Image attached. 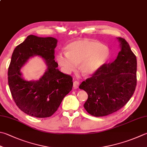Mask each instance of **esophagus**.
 Returning a JSON list of instances; mask_svg holds the SVG:
<instances>
[{
	"instance_id": "1",
	"label": "esophagus",
	"mask_w": 147,
	"mask_h": 147,
	"mask_svg": "<svg viewBox=\"0 0 147 147\" xmlns=\"http://www.w3.org/2000/svg\"><path fill=\"white\" fill-rule=\"evenodd\" d=\"M79 86V82L75 81L74 82V89H77Z\"/></svg>"
}]
</instances>
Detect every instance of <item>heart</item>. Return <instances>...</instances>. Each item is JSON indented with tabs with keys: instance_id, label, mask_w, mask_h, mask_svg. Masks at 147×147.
<instances>
[{
	"instance_id": "b5f03b06",
	"label": "heart",
	"mask_w": 147,
	"mask_h": 147,
	"mask_svg": "<svg viewBox=\"0 0 147 147\" xmlns=\"http://www.w3.org/2000/svg\"><path fill=\"white\" fill-rule=\"evenodd\" d=\"M67 52H61L56 60L63 71L70 74L79 65V71L83 76L90 77L103 67L110 57L108 47L92 40L73 41L67 45Z\"/></svg>"
}]
</instances>
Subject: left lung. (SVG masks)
<instances>
[{
  "instance_id": "1",
  "label": "left lung",
  "mask_w": 147,
  "mask_h": 147,
  "mask_svg": "<svg viewBox=\"0 0 147 147\" xmlns=\"http://www.w3.org/2000/svg\"><path fill=\"white\" fill-rule=\"evenodd\" d=\"M120 51L110 65L83 81L79 89L87 93L84 109L91 115L104 117L117 111L131 98L136 86V57L129 43L117 38Z\"/></svg>"
}]
</instances>
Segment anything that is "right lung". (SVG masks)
<instances>
[{"instance_id":"add662e5","label":"right lung","mask_w":147,"mask_h":147,"mask_svg":"<svg viewBox=\"0 0 147 147\" xmlns=\"http://www.w3.org/2000/svg\"><path fill=\"white\" fill-rule=\"evenodd\" d=\"M57 43L56 38L29 35L13 52L8 68V84L16 106L31 117H51L72 89V77L60 71L54 60ZM34 56L42 58L47 69L38 80L27 81L20 70Z\"/></svg>"}]
</instances>
